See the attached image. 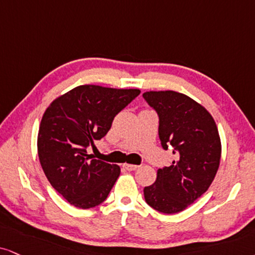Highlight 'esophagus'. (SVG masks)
Segmentation results:
<instances>
[{
	"label": "esophagus",
	"instance_id": "34e87169",
	"mask_svg": "<svg viewBox=\"0 0 255 255\" xmlns=\"http://www.w3.org/2000/svg\"><path fill=\"white\" fill-rule=\"evenodd\" d=\"M124 166L125 169H127V170H128V171H133V170H137L138 168H139V166L138 165H134V164H124L123 165Z\"/></svg>",
	"mask_w": 255,
	"mask_h": 255
}]
</instances>
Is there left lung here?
<instances>
[{
  "mask_svg": "<svg viewBox=\"0 0 255 255\" xmlns=\"http://www.w3.org/2000/svg\"><path fill=\"white\" fill-rule=\"evenodd\" d=\"M143 98L158 116V136L176 159L158 169L156 182L144 188V199L157 212H182L204 194L221 158L218 128L210 113L185 94L150 91Z\"/></svg>",
  "mask_w": 255,
  "mask_h": 255,
  "instance_id": "8db88e82",
  "label": "left lung"
}]
</instances>
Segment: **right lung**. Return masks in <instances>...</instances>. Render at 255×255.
Returning <instances> with one entry per match:
<instances>
[{
	"label": "right lung",
	"instance_id": "1",
	"mask_svg": "<svg viewBox=\"0 0 255 255\" xmlns=\"http://www.w3.org/2000/svg\"><path fill=\"white\" fill-rule=\"evenodd\" d=\"M140 91L81 85L55 99L46 110L37 136V153L47 180L73 206L89 209L106 200L121 168L92 155L116 116Z\"/></svg>",
	"mask_w": 255,
	"mask_h": 255
}]
</instances>
